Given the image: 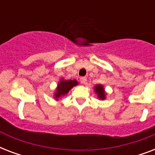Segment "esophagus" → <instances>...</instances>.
Wrapping results in <instances>:
<instances>
[{"label": "esophagus", "mask_w": 155, "mask_h": 155, "mask_svg": "<svg viewBox=\"0 0 155 155\" xmlns=\"http://www.w3.org/2000/svg\"><path fill=\"white\" fill-rule=\"evenodd\" d=\"M80 82H81V84H86V82H87V78L85 77V76H83V77H80Z\"/></svg>", "instance_id": "1"}]
</instances>
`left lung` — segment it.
<instances>
[{"label": "left lung", "instance_id": "obj_1", "mask_svg": "<svg viewBox=\"0 0 155 155\" xmlns=\"http://www.w3.org/2000/svg\"><path fill=\"white\" fill-rule=\"evenodd\" d=\"M95 91L98 95V97H99L100 99L104 100V97H105V93L104 92V87L102 85H97V86H95Z\"/></svg>", "mask_w": 155, "mask_h": 155}]
</instances>
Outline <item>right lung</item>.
Returning a JSON list of instances; mask_svg holds the SVG:
<instances>
[{
    "instance_id": "1",
    "label": "right lung",
    "mask_w": 155,
    "mask_h": 155,
    "mask_svg": "<svg viewBox=\"0 0 155 155\" xmlns=\"http://www.w3.org/2000/svg\"><path fill=\"white\" fill-rule=\"evenodd\" d=\"M76 80H61L60 83L58 84L57 91L55 92V98L63 97L67 94L74 86L77 85Z\"/></svg>"
}]
</instances>
